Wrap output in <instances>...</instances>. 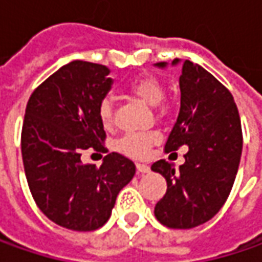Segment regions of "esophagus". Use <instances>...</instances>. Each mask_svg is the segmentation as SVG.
Returning <instances> with one entry per match:
<instances>
[{
    "mask_svg": "<svg viewBox=\"0 0 262 262\" xmlns=\"http://www.w3.org/2000/svg\"><path fill=\"white\" fill-rule=\"evenodd\" d=\"M136 167H137V172H138V173H147V172L150 170V167L147 166L146 163H137Z\"/></svg>",
    "mask_w": 262,
    "mask_h": 262,
    "instance_id": "1",
    "label": "esophagus"
}]
</instances>
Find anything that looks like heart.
Listing matches in <instances>:
<instances>
[{
    "mask_svg": "<svg viewBox=\"0 0 262 262\" xmlns=\"http://www.w3.org/2000/svg\"><path fill=\"white\" fill-rule=\"evenodd\" d=\"M128 90L131 95H134L138 99H141L143 102H146L147 105L156 106L162 102L163 96H165V89L163 84L157 80L156 77L144 76L138 77L136 80H133L128 84ZM99 118L103 126L109 128L114 122V106L112 100L109 97H105L100 100L99 103ZM156 131H150V133H129L124 136L119 143L118 148L131 157H143L146 156L150 146L157 140Z\"/></svg>",
    "mask_w": 262,
    "mask_h": 262,
    "instance_id": "heart-1",
    "label": "heart"
}]
</instances>
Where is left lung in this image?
I'll return each instance as SVG.
<instances>
[{
  "instance_id": "obj_1",
  "label": "left lung",
  "mask_w": 262,
  "mask_h": 262,
  "mask_svg": "<svg viewBox=\"0 0 262 262\" xmlns=\"http://www.w3.org/2000/svg\"><path fill=\"white\" fill-rule=\"evenodd\" d=\"M179 87L181 109L165 151L181 146L188 151L179 170L165 159L151 165L167 182L155 216L170 229H191L216 216L226 203L242 155V126L232 93L203 67L186 59Z\"/></svg>"
}]
</instances>
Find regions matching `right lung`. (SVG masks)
<instances>
[{
	"label": "right lung",
	"mask_w": 262,
	"mask_h": 262,
	"mask_svg": "<svg viewBox=\"0 0 262 262\" xmlns=\"http://www.w3.org/2000/svg\"><path fill=\"white\" fill-rule=\"evenodd\" d=\"M109 68L87 61L61 67L35 89L21 129L26 179L40 211L59 226L90 232L111 217L119 191L136 165L109 153L100 166L83 163L81 153H107L99 103L112 86Z\"/></svg>",
	"instance_id": "obj_1"
}]
</instances>
